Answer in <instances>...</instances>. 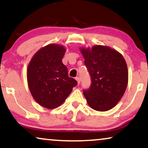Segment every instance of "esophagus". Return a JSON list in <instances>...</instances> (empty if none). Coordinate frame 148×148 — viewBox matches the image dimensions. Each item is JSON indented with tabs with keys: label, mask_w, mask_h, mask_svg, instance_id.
<instances>
[{
	"label": "esophagus",
	"mask_w": 148,
	"mask_h": 148,
	"mask_svg": "<svg viewBox=\"0 0 148 148\" xmlns=\"http://www.w3.org/2000/svg\"><path fill=\"white\" fill-rule=\"evenodd\" d=\"M75 79L77 80V84H80V81H81L80 78H79V77H76V78H75Z\"/></svg>",
	"instance_id": "obj_1"
}]
</instances>
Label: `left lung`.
<instances>
[{"label":"left lung","mask_w":148,"mask_h":148,"mask_svg":"<svg viewBox=\"0 0 148 148\" xmlns=\"http://www.w3.org/2000/svg\"><path fill=\"white\" fill-rule=\"evenodd\" d=\"M92 84L84 91L89 106L104 112L116 106L125 94L128 84V69L120 52L106 46L80 48Z\"/></svg>","instance_id":"obj_1"}]
</instances>
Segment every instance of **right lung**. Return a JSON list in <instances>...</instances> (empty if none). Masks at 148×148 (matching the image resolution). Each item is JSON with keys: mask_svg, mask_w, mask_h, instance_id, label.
I'll use <instances>...</instances> for the list:
<instances>
[{"mask_svg": "<svg viewBox=\"0 0 148 148\" xmlns=\"http://www.w3.org/2000/svg\"><path fill=\"white\" fill-rule=\"evenodd\" d=\"M66 48L50 44L40 48L32 56L27 69L30 93L36 102L48 109L60 106L77 84L69 77L62 59Z\"/></svg>", "mask_w": 148, "mask_h": 148, "instance_id": "obj_1", "label": "right lung"}]
</instances>
